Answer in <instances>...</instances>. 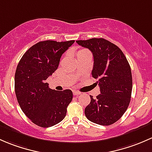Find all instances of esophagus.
<instances>
[{"instance_id": "obj_1", "label": "esophagus", "mask_w": 152, "mask_h": 152, "mask_svg": "<svg viewBox=\"0 0 152 152\" xmlns=\"http://www.w3.org/2000/svg\"><path fill=\"white\" fill-rule=\"evenodd\" d=\"M73 94L75 95V96H78V95L81 94V93L80 91H73Z\"/></svg>"}]
</instances>
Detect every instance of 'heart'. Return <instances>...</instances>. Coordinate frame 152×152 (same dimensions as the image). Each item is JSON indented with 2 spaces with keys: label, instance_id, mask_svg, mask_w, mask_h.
Here are the masks:
<instances>
[{
  "label": "heart",
  "instance_id": "1",
  "mask_svg": "<svg viewBox=\"0 0 152 152\" xmlns=\"http://www.w3.org/2000/svg\"><path fill=\"white\" fill-rule=\"evenodd\" d=\"M88 53L89 52L88 50H81L78 51V52L77 53V57L79 56L80 55H82V54H84V53Z\"/></svg>",
  "mask_w": 152,
  "mask_h": 152
}]
</instances>
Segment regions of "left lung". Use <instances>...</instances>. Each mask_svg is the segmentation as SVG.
<instances>
[{
  "label": "left lung",
  "mask_w": 152,
  "mask_h": 152,
  "mask_svg": "<svg viewBox=\"0 0 152 152\" xmlns=\"http://www.w3.org/2000/svg\"><path fill=\"white\" fill-rule=\"evenodd\" d=\"M77 43L91 51L92 77L97 79L100 94L85 108L89 121L108 126L121 118L130 102L132 89L131 68L118 47L102 38L77 40Z\"/></svg>",
  "instance_id": "left-lung-1"
}]
</instances>
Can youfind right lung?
Returning <instances> with one entry per match:
<instances>
[{
    "label": "right lung",
    "mask_w": 152,
    "mask_h": 152,
    "mask_svg": "<svg viewBox=\"0 0 152 152\" xmlns=\"http://www.w3.org/2000/svg\"><path fill=\"white\" fill-rule=\"evenodd\" d=\"M74 40H47L33 45L20 59L15 76L17 99L23 112L33 123L50 127L65 118L73 97L69 89H50L46 83L58 66L62 54Z\"/></svg>",
    "instance_id": "right-lung-1"
}]
</instances>
